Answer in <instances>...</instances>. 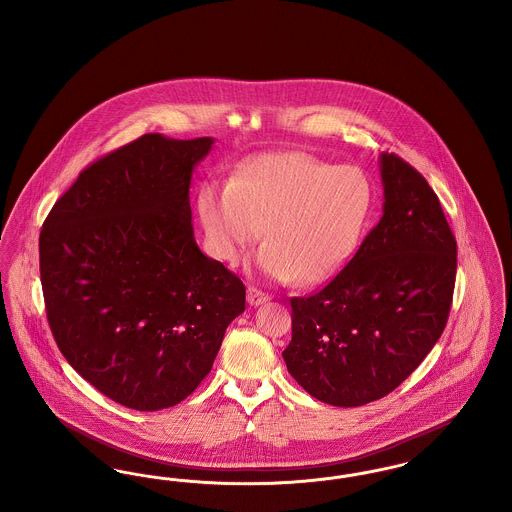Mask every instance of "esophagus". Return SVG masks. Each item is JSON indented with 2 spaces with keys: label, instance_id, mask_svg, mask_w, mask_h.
<instances>
[{
  "label": "esophagus",
  "instance_id": "esophagus-1",
  "mask_svg": "<svg viewBox=\"0 0 512 512\" xmlns=\"http://www.w3.org/2000/svg\"><path fill=\"white\" fill-rule=\"evenodd\" d=\"M268 299H270V295H268V293L261 292L259 288H253V286H249V288H247V301H249V305L257 307V305L267 303Z\"/></svg>",
  "mask_w": 512,
  "mask_h": 512
}]
</instances>
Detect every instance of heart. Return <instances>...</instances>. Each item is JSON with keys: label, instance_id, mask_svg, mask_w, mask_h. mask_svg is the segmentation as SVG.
<instances>
[{"label": "heart", "instance_id": "b5f03b06", "mask_svg": "<svg viewBox=\"0 0 512 512\" xmlns=\"http://www.w3.org/2000/svg\"><path fill=\"white\" fill-rule=\"evenodd\" d=\"M374 184L357 165H338L301 151L257 155L228 186L207 184L199 213L213 255L238 263L263 245L253 268L276 282L320 284L347 265L365 238Z\"/></svg>", "mask_w": 512, "mask_h": 512}]
</instances>
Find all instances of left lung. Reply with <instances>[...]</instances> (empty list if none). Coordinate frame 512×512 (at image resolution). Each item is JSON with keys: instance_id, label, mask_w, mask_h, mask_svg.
Segmentation results:
<instances>
[{"instance_id": "left-lung-1", "label": "left lung", "mask_w": 512, "mask_h": 512, "mask_svg": "<svg viewBox=\"0 0 512 512\" xmlns=\"http://www.w3.org/2000/svg\"><path fill=\"white\" fill-rule=\"evenodd\" d=\"M384 215L320 292L292 297L282 357L295 382L334 407L395 390L439 340L453 301L457 242L426 178L380 155Z\"/></svg>"}]
</instances>
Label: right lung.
Here are the masks:
<instances>
[{
  "instance_id": "obj_1",
  "label": "right lung",
  "mask_w": 512,
  "mask_h": 512,
  "mask_svg": "<svg viewBox=\"0 0 512 512\" xmlns=\"http://www.w3.org/2000/svg\"><path fill=\"white\" fill-rule=\"evenodd\" d=\"M213 138L146 134L78 174L40 232L49 328L69 365L136 411L211 372L244 282L195 244L190 182Z\"/></svg>"
}]
</instances>
